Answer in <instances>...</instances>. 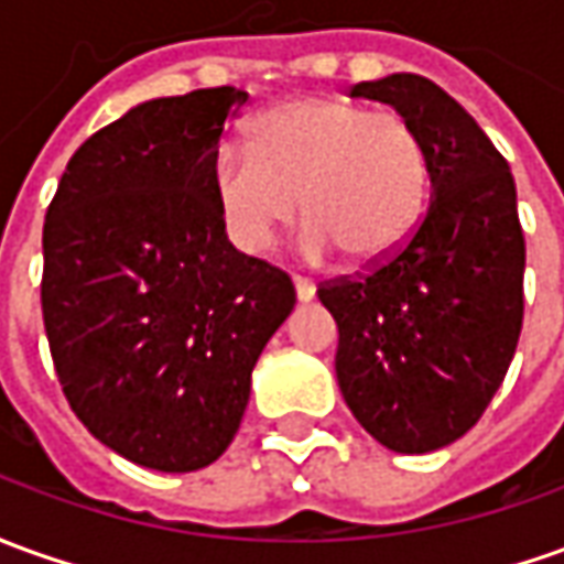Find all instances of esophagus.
<instances>
[{"instance_id": "34e87169", "label": "esophagus", "mask_w": 564, "mask_h": 564, "mask_svg": "<svg viewBox=\"0 0 564 564\" xmlns=\"http://www.w3.org/2000/svg\"><path fill=\"white\" fill-rule=\"evenodd\" d=\"M294 294H297L301 304H310L316 297V285L310 279H294Z\"/></svg>"}]
</instances>
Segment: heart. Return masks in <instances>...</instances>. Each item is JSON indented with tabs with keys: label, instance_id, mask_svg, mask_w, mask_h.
I'll list each match as a JSON object with an SVG mask.
<instances>
[{
	"label": "heart",
	"instance_id": "1",
	"mask_svg": "<svg viewBox=\"0 0 564 564\" xmlns=\"http://www.w3.org/2000/svg\"><path fill=\"white\" fill-rule=\"evenodd\" d=\"M212 196L230 242L263 254L297 205L310 260L344 248L362 267L387 263L417 232L430 199V153L417 126L362 100L310 95L258 116L248 147L212 156ZM302 202H296V196Z\"/></svg>",
	"mask_w": 564,
	"mask_h": 564
}]
</instances>
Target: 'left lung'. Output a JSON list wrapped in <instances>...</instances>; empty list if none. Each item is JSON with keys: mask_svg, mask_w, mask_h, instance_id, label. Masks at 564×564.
Segmentation results:
<instances>
[{"mask_svg": "<svg viewBox=\"0 0 564 564\" xmlns=\"http://www.w3.org/2000/svg\"><path fill=\"white\" fill-rule=\"evenodd\" d=\"M408 116L430 153V208L362 279L319 289L337 322V387L383 448L430 454L482 417L522 332L525 239L516 181L479 122L417 73L352 85Z\"/></svg>", "mask_w": 564, "mask_h": 564, "instance_id": "1", "label": "left lung"}]
</instances>
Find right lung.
Returning a JSON list of instances; mask_svg holds the SVG:
<instances>
[{
    "label": "right lung",
    "mask_w": 564,
    "mask_h": 564,
    "mask_svg": "<svg viewBox=\"0 0 564 564\" xmlns=\"http://www.w3.org/2000/svg\"><path fill=\"white\" fill-rule=\"evenodd\" d=\"M248 95L156 97L67 162L42 230V316L88 433L159 473L230 448L251 371L294 310L289 275L245 258L212 196V156Z\"/></svg>",
    "instance_id": "right-lung-1"
}]
</instances>
